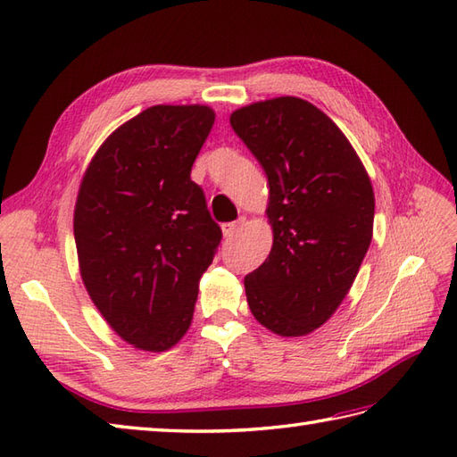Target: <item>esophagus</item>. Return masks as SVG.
Segmentation results:
<instances>
[{
	"instance_id": "obj_1",
	"label": "esophagus",
	"mask_w": 457,
	"mask_h": 457,
	"mask_svg": "<svg viewBox=\"0 0 457 457\" xmlns=\"http://www.w3.org/2000/svg\"><path fill=\"white\" fill-rule=\"evenodd\" d=\"M245 226V220L241 218V220H237V221H231V223H223V228H221V231H223V237L226 239H234L237 234H239V229Z\"/></svg>"
}]
</instances>
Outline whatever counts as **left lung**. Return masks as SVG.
Listing matches in <instances>:
<instances>
[{
	"label": "left lung",
	"mask_w": 457,
	"mask_h": 457,
	"mask_svg": "<svg viewBox=\"0 0 457 457\" xmlns=\"http://www.w3.org/2000/svg\"><path fill=\"white\" fill-rule=\"evenodd\" d=\"M229 123L269 180L273 247L245 277L251 314L277 336H308L342 304L371 244V180L342 129L303 98L249 104Z\"/></svg>",
	"instance_id": "8db88e82"
}]
</instances>
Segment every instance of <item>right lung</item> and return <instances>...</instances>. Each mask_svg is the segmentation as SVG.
<instances>
[{"instance_id":"obj_1","label":"right lung","mask_w":457,"mask_h":457,"mask_svg":"<svg viewBox=\"0 0 457 457\" xmlns=\"http://www.w3.org/2000/svg\"><path fill=\"white\" fill-rule=\"evenodd\" d=\"M216 120L208 105H153L120 125L86 169L74 208L82 283L105 322L143 352L188 332L221 229L190 180Z\"/></svg>"}]
</instances>
